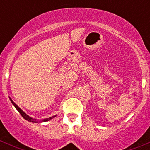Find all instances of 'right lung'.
Returning <instances> with one entry per match:
<instances>
[{"instance_id": "add662e5", "label": "right lung", "mask_w": 150, "mask_h": 150, "mask_svg": "<svg viewBox=\"0 0 150 150\" xmlns=\"http://www.w3.org/2000/svg\"><path fill=\"white\" fill-rule=\"evenodd\" d=\"M9 99H10L11 102V103H12V104H13V105L15 107V108H16V110H17V111L19 112V113H20V115L22 116V117H23V118H25V120H28V121H29V122H46V121H48V120H51V119L54 118V117H56V115H54V116H52V117H48V118L43 119V120H38V119H36V118H33V117H30V116H29L28 115H27L26 113H25V112H24L23 110H22V109L20 108V107H18V106L16 105V104H15L14 102H13V101H12V99H11L10 97H9Z\"/></svg>"}]
</instances>
